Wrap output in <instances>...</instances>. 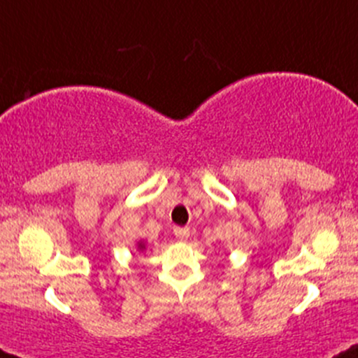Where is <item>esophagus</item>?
<instances>
[{
  "instance_id": "34e87169",
  "label": "esophagus",
  "mask_w": 358,
  "mask_h": 358,
  "mask_svg": "<svg viewBox=\"0 0 358 358\" xmlns=\"http://www.w3.org/2000/svg\"><path fill=\"white\" fill-rule=\"evenodd\" d=\"M173 233H175V236L178 239H187L190 236V229H188V227H175Z\"/></svg>"
}]
</instances>
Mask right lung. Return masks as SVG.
Here are the masks:
<instances>
[{"mask_svg": "<svg viewBox=\"0 0 358 358\" xmlns=\"http://www.w3.org/2000/svg\"><path fill=\"white\" fill-rule=\"evenodd\" d=\"M139 248H143V245H139Z\"/></svg>", "mask_w": 358, "mask_h": 358, "instance_id": "add662e5", "label": "right lung"}]
</instances>
